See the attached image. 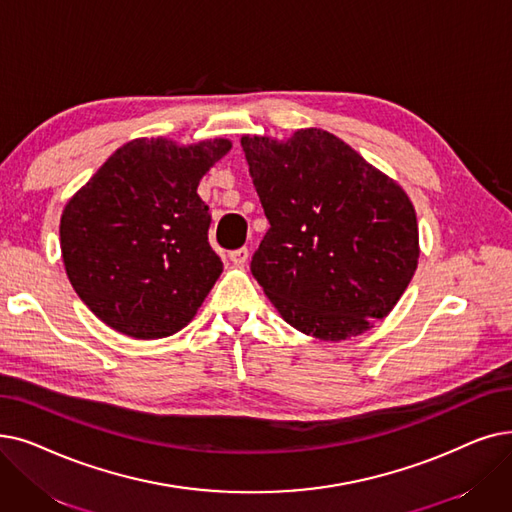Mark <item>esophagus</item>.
Here are the masks:
<instances>
[{"mask_svg":"<svg viewBox=\"0 0 512 512\" xmlns=\"http://www.w3.org/2000/svg\"><path fill=\"white\" fill-rule=\"evenodd\" d=\"M228 257H230V261H232L234 265H244V263H247V259H249V249L242 247V249L230 251Z\"/></svg>","mask_w":512,"mask_h":512,"instance_id":"esophagus-1","label":"esophagus"}]
</instances>
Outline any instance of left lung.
Segmentation results:
<instances>
[{"label":"left lung","instance_id":"left-lung-1","mask_svg":"<svg viewBox=\"0 0 512 512\" xmlns=\"http://www.w3.org/2000/svg\"><path fill=\"white\" fill-rule=\"evenodd\" d=\"M270 230L251 272L284 322L320 341L383 320L418 265L408 194L349 144L316 127L286 142L242 136Z\"/></svg>","mask_w":512,"mask_h":512}]
</instances>
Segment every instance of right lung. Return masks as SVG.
I'll use <instances>...</instances> for the list:
<instances>
[{
  "mask_svg": "<svg viewBox=\"0 0 512 512\" xmlns=\"http://www.w3.org/2000/svg\"><path fill=\"white\" fill-rule=\"evenodd\" d=\"M230 148L224 138L190 146L131 140L66 203L64 270L106 326L148 341L175 335L196 316L224 270L196 188Z\"/></svg>",
  "mask_w": 512,
  "mask_h": 512,
  "instance_id": "1",
  "label": "right lung"
}]
</instances>
